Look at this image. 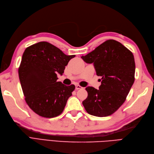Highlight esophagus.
<instances>
[{
  "label": "esophagus",
  "instance_id": "1",
  "mask_svg": "<svg viewBox=\"0 0 154 154\" xmlns=\"http://www.w3.org/2000/svg\"><path fill=\"white\" fill-rule=\"evenodd\" d=\"M83 88V87H81V86H80V85H76V90H79V89H82Z\"/></svg>",
  "mask_w": 154,
  "mask_h": 154
}]
</instances>
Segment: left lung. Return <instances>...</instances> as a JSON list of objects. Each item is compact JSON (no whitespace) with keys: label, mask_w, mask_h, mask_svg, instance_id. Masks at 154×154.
Here are the masks:
<instances>
[{"label":"left lung","mask_w":154,"mask_h":154,"mask_svg":"<svg viewBox=\"0 0 154 154\" xmlns=\"http://www.w3.org/2000/svg\"><path fill=\"white\" fill-rule=\"evenodd\" d=\"M82 58L93 63L96 74L101 77L99 89L85 88L88 96L82 102L85 109L97 117L112 114L125 102L135 80L132 53L119 42L108 40Z\"/></svg>","instance_id":"obj_1"}]
</instances>
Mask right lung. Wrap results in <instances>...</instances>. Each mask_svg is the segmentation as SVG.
<instances>
[{
  "label": "right lung",
  "instance_id": "right-lung-1",
  "mask_svg": "<svg viewBox=\"0 0 154 154\" xmlns=\"http://www.w3.org/2000/svg\"><path fill=\"white\" fill-rule=\"evenodd\" d=\"M75 55H66L47 42H40L27 48L18 68V76L25 100L29 108L42 117L51 118L61 114L75 89L57 82L70 60Z\"/></svg>",
  "mask_w": 154,
  "mask_h": 154
}]
</instances>
